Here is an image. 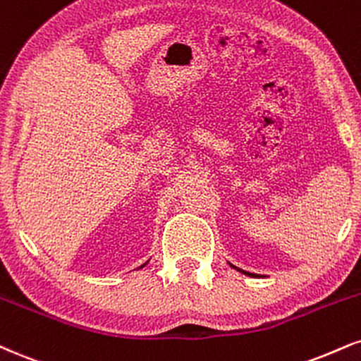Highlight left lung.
<instances>
[{
  "label": "left lung",
  "instance_id": "1",
  "mask_svg": "<svg viewBox=\"0 0 361 361\" xmlns=\"http://www.w3.org/2000/svg\"><path fill=\"white\" fill-rule=\"evenodd\" d=\"M237 269V267H235ZM238 271H240V269H238ZM240 272H244V271H240ZM244 274H247V276H252V277H257V274H250V272H244Z\"/></svg>",
  "mask_w": 361,
  "mask_h": 361
}]
</instances>
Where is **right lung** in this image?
<instances>
[{"instance_id":"1","label":"right lung","mask_w":361,"mask_h":361,"mask_svg":"<svg viewBox=\"0 0 361 361\" xmlns=\"http://www.w3.org/2000/svg\"><path fill=\"white\" fill-rule=\"evenodd\" d=\"M141 267H142V266H141Z\"/></svg>"}]
</instances>
